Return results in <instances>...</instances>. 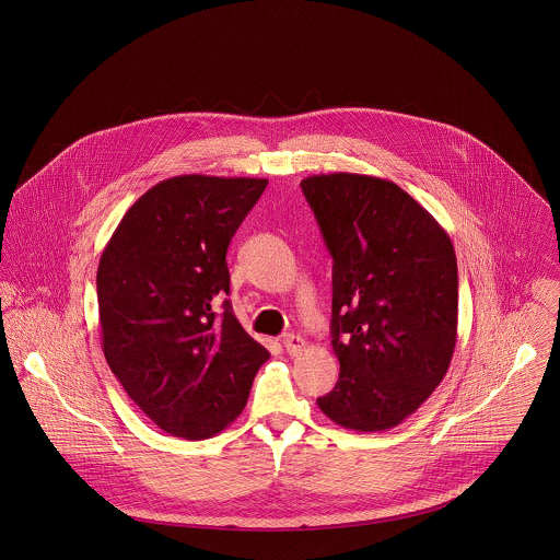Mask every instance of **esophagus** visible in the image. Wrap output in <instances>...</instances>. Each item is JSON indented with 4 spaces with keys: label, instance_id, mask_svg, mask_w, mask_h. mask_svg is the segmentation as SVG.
I'll list each match as a JSON object with an SVG mask.
<instances>
[{
    "label": "esophagus",
    "instance_id": "obj_1",
    "mask_svg": "<svg viewBox=\"0 0 560 560\" xmlns=\"http://www.w3.org/2000/svg\"><path fill=\"white\" fill-rule=\"evenodd\" d=\"M283 347H285V350H288L290 354H298L302 348L306 347V342H304V338H302V336L288 334V336L283 338Z\"/></svg>",
    "mask_w": 560,
    "mask_h": 560
}]
</instances>
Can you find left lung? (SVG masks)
Here are the masks:
<instances>
[{
	"label": "left lung",
	"mask_w": 560,
	"mask_h": 560,
	"mask_svg": "<svg viewBox=\"0 0 560 560\" xmlns=\"http://www.w3.org/2000/svg\"><path fill=\"white\" fill-rule=\"evenodd\" d=\"M334 258V390L317 399L336 424L382 432L441 384L457 340V262L450 235L390 180L317 174L300 183Z\"/></svg>",
	"instance_id": "left-lung-1"
}]
</instances>
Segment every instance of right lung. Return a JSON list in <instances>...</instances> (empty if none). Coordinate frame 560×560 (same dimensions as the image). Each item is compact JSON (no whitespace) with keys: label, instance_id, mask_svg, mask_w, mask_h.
<instances>
[{"label":"right lung","instance_id":"obj_1","mask_svg":"<svg viewBox=\"0 0 560 560\" xmlns=\"http://www.w3.org/2000/svg\"><path fill=\"white\" fill-rule=\"evenodd\" d=\"M267 178L185 174L149 188L103 249V352L130 399L172 436L210 439L240 418L268 350L224 300L226 249Z\"/></svg>","mask_w":560,"mask_h":560}]
</instances>
